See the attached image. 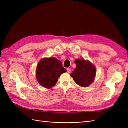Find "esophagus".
I'll return each instance as SVG.
<instances>
[{
	"mask_svg": "<svg viewBox=\"0 0 128 128\" xmlns=\"http://www.w3.org/2000/svg\"><path fill=\"white\" fill-rule=\"evenodd\" d=\"M66 70H67V72H68V73H70V72H71V69H70L68 68V69H66Z\"/></svg>",
	"mask_w": 128,
	"mask_h": 128,
	"instance_id": "obj_1",
	"label": "esophagus"
}]
</instances>
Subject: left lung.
Here are the masks:
<instances>
[{"label":"left lung","instance_id":"1","mask_svg":"<svg viewBox=\"0 0 128 128\" xmlns=\"http://www.w3.org/2000/svg\"><path fill=\"white\" fill-rule=\"evenodd\" d=\"M76 67L70 75L75 82L81 87L88 86L93 82L96 75V68L90 62L84 59L75 60Z\"/></svg>","mask_w":128,"mask_h":128}]
</instances>
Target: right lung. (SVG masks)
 <instances>
[{"instance_id": "right-lung-1", "label": "right lung", "mask_w": 128, "mask_h": 128, "mask_svg": "<svg viewBox=\"0 0 128 128\" xmlns=\"http://www.w3.org/2000/svg\"><path fill=\"white\" fill-rule=\"evenodd\" d=\"M66 72V69L57 59L43 58L37 66L36 78L42 86L50 88L56 85L60 75Z\"/></svg>"}]
</instances>
